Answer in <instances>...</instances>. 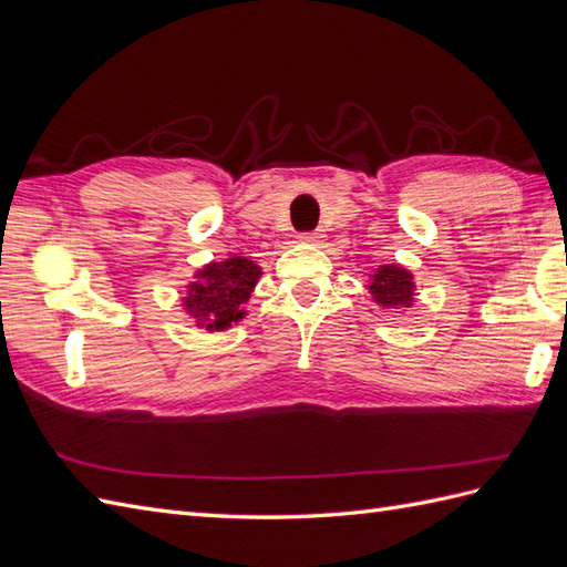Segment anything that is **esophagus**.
Returning a JSON list of instances; mask_svg holds the SVG:
<instances>
[{"mask_svg": "<svg viewBox=\"0 0 567 567\" xmlns=\"http://www.w3.org/2000/svg\"><path fill=\"white\" fill-rule=\"evenodd\" d=\"M321 239H323L321 231H301V235H299L301 244H318Z\"/></svg>", "mask_w": 567, "mask_h": 567, "instance_id": "1", "label": "esophagus"}]
</instances>
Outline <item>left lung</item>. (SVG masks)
I'll return each instance as SVG.
<instances>
[{
	"mask_svg": "<svg viewBox=\"0 0 567 567\" xmlns=\"http://www.w3.org/2000/svg\"><path fill=\"white\" fill-rule=\"evenodd\" d=\"M373 301L385 309H410L412 307V272L400 266H381L373 272V282L369 285Z\"/></svg>",
	"mask_w": 567,
	"mask_h": 567,
	"instance_id": "obj_1",
	"label": "left lung"
}]
</instances>
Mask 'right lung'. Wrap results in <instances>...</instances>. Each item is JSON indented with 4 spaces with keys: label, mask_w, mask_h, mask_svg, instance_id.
Wrapping results in <instances>:
<instances>
[{
    "label": "right lung",
    "mask_w": 567,
    "mask_h": 567,
    "mask_svg": "<svg viewBox=\"0 0 567 567\" xmlns=\"http://www.w3.org/2000/svg\"><path fill=\"white\" fill-rule=\"evenodd\" d=\"M260 278V268L249 258H227L196 272V280L186 287L184 307L194 321L206 330H225L244 316L241 303L251 297Z\"/></svg>",
    "instance_id": "obj_1"
}]
</instances>
